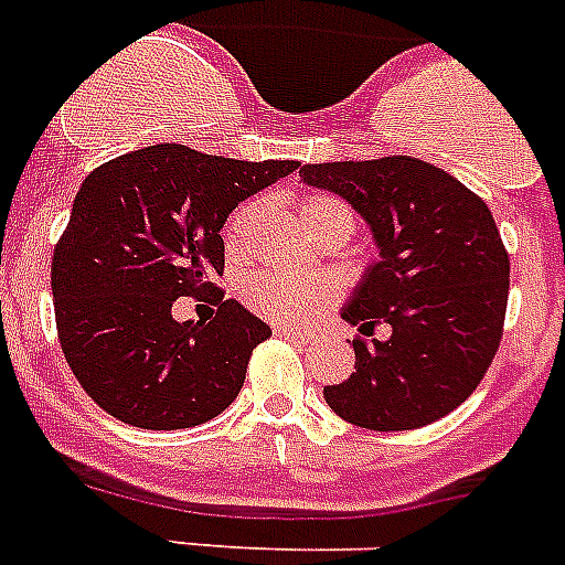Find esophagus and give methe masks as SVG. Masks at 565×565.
Segmentation results:
<instances>
[{
  "label": "esophagus",
  "mask_w": 565,
  "mask_h": 565,
  "mask_svg": "<svg viewBox=\"0 0 565 565\" xmlns=\"http://www.w3.org/2000/svg\"><path fill=\"white\" fill-rule=\"evenodd\" d=\"M275 335H284V339H292V341L312 339L307 330H296V327H290V324H275Z\"/></svg>",
  "instance_id": "1"
}]
</instances>
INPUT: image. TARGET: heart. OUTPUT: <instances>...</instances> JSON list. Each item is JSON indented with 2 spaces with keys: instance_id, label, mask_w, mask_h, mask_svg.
I'll list each match as a JSON object with an SVG mask.
<instances>
[{
  "instance_id": "1",
  "label": "heart",
  "mask_w": 565,
  "mask_h": 565,
  "mask_svg": "<svg viewBox=\"0 0 565 565\" xmlns=\"http://www.w3.org/2000/svg\"><path fill=\"white\" fill-rule=\"evenodd\" d=\"M260 212H264L260 203H246L244 210H238V215L232 217L230 232H226V246L232 253H241L249 244V235L260 224ZM327 217H344L353 230V215L344 203L333 201V198H310V201L301 203V221H305L307 230L327 221ZM241 296L260 316L284 321V324H298V321L319 316L335 298V287L324 275L264 269V273L246 275L244 284H241Z\"/></svg>"
}]
</instances>
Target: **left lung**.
Returning <instances> with one entry per match:
<instances>
[{"label":"left lung","instance_id":"left-lung-1","mask_svg":"<svg viewBox=\"0 0 565 565\" xmlns=\"http://www.w3.org/2000/svg\"><path fill=\"white\" fill-rule=\"evenodd\" d=\"M301 180L353 206L371 226L379 260L341 307L373 335L355 339V371L327 385L341 419L371 430H414L477 391L502 339L509 253L482 198L419 158L310 163Z\"/></svg>","mask_w":565,"mask_h":565}]
</instances>
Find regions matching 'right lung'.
Returning a JSON list of instances; mask_svg holds the SVG:
<instances>
[{
  "label": "right lung",
  "instance_id": "1",
  "mask_svg": "<svg viewBox=\"0 0 565 565\" xmlns=\"http://www.w3.org/2000/svg\"><path fill=\"white\" fill-rule=\"evenodd\" d=\"M296 169V160L246 163L160 143L83 180L54 249L51 292L65 362L106 414L178 430L235 402L249 355L273 335L267 321L224 296L210 321H178L172 305L215 287L230 212Z\"/></svg>",
  "mask_w": 565,
  "mask_h": 565
}]
</instances>
